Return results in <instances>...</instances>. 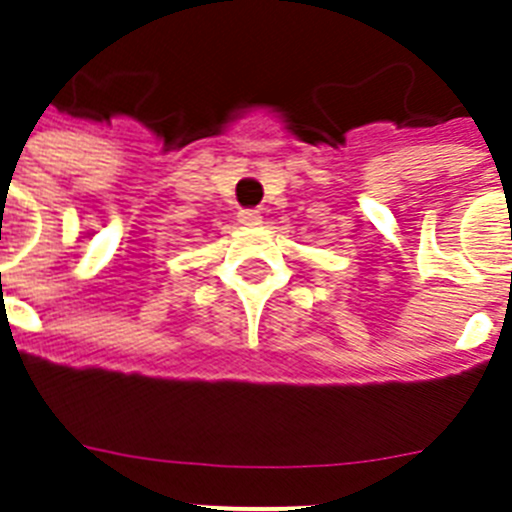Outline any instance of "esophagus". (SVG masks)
I'll return each instance as SVG.
<instances>
[{"mask_svg": "<svg viewBox=\"0 0 512 512\" xmlns=\"http://www.w3.org/2000/svg\"><path fill=\"white\" fill-rule=\"evenodd\" d=\"M238 222L246 227H256V225H261V214L256 209H243L238 214Z\"/></svg>", "mask_w": 512, "mask_h": 512, "instance_id": "esophagus-1", "label": "esophagus"}]
</instances>
